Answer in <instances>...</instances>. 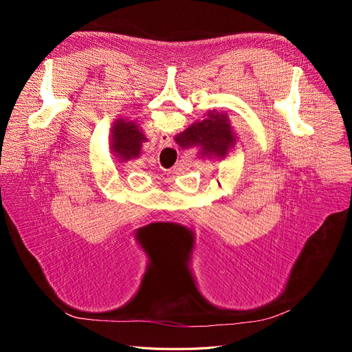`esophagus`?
Here are the masks:
<instances>
[{"label":"esophagus","instance_id":"1","mask_svg":"<svg viewBox=\"0 0 352 352\" xmlns=\"http://www.w3.org/2000/svg\"><path fill=\"white\" fill-rule=\"evenodd\" d=\"M170 145H172V140H170V136L167 133H162V136H160L158 146L166 148V146H170Z\"/></svg>","mask_w":352,"mask_h":352}]
</instances>
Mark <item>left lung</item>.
Returning a JSON list of instances; mask_svg holds the SVG:
<instances>
[{"instance_id":"8db88e82","label":"left lung","mask_w":352,"mask_h":352,"mask_svg":"<svg viewBox=\"0 0 352 352\" xmlns=\"http://www.w3.org/2000/svg\"><path fill=\"white\" fill-rule=\"evenodd\" d=\"M148 140L141 124L129 117H119L110 127V153L120 162H129L141 155L142 144Z\"/></svg>"}]
</instances>
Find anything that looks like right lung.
<instances>
[{
	"instance_id": "right-lung-1",
	"label": "right lung",
	"mask_w": 352,
	"mask_h": 352,
	"mask_svg": "<svg viewBox=\"0 0 352 352\" xmlns=\"http://www.w3.org/2000/svg\"><path fill=\"white\" fill-rule=\"evenodd\" d=\"M238 140L229 114L217 110L208 111L204 114V119L194 122L175 136L176 144L184 150L197 148L201 157L219 160L228 158L232 151L236 150Z\"/></svg>"
}]
</instances>
